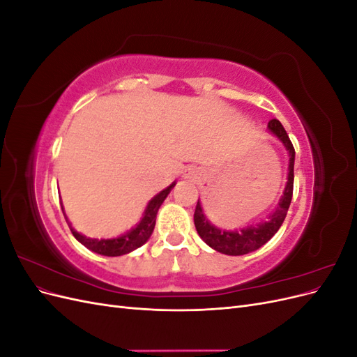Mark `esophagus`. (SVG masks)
Masks as SVG:
<instances>
[{
    "instance_id": "obj_1",
    "label": "esophagus",
    "mask_w": 357,
    "mask_h": 357,
    "mask_svg": "<svg viewBox=\"0 0 357 357\" xmlns=\"http://www.w3.org/2000/svg\"><path fill=\"white\" fill-rule=\"evenodd\" d=\"M195 172H198V171H195V169H192V168H189V169H186V171H185V176H186V177H190V176H195Z\"/></svg>"
}]
</instances>
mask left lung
<instances>
[{"mask_svg": "<svg viewBox=\"0 0 357 357\" xmlns=\"http://www.w3.org/2000/svg\"><path fill=\"white\" fill-rule=\"evenodd\" d=\"M269 131L275 134L280 139H282L286 149L289 150V176H287V185L284 195L280 201L277 210L269 215V220L259 223L256 226H248L245 229L241 231H222L218 226L211 225L202 213L199 199L195 207V214H193V222H195V228L199 234L201 238L207 243L214 250H218L225 255L231 256H241L245 253H250L256 248L262 247L265 243L273 238L274 234L280 229V226L283 225L284 218L287 214V210L290 207L291 195H294V165H295V149L291 144L290 138L286 132L283 125L280 123L277 119H271L268 122Z\"/></svg>", "mask_w": 357, "mask_h": 357, "instance_id": "8db88e82", "label": "left lung"}]
</instances>
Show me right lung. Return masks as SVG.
I'll return each instance as SVG.
<instances>
[{"label": "right lung", "mask_w": 357, "mask_h": 357, "mask_svg": "<svg viewBox=\"0 0 357 357\" xmlns=\"http://www.w3.org/2000/svg\"><path fill=\"white\" fill-rule=\"evenodd\" d=\"M176 186V183H172L171 186H168L167 189L162 190L160 193L149 202L146 213H144V218L143 220L137 225V228L131 229L128 234L119 236V238H113V240H93V238H88V236H84L82 234H79L75 229L71 228V223L68 222L67 215H66V220L70 226V229L73 232V235L75 236V240L80 241L84 247H88L89 250L95 252V253H100L104 256H122L126 255L129 252L135 250L139 245H143L149 238L150 235H152L153 229H155V223H156V214L158 210L164 202V199L168 197V193L171 192V189ZM62 213H63V207H62ZM66 214V213H63Z\"/></svg>", "instance_id": "obj_1"}]
</instances>
